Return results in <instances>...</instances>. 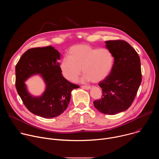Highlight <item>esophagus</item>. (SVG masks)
<instances>
[{"label":"esophagus","instance_id":"34e87169","mask_svg":"<svg viewBox=\"0 0 159 159\" xmlns=\"http://www.w3.org/2000/svg\"><path fill=\"white\" fill-rule=\"evenodd\" d=\"M82 88L84 89H85V90H89L90 89V87L87 86V85H83V86H82Z\"/></svg>","mask_w":159,"mask_h":159}]
</instances>
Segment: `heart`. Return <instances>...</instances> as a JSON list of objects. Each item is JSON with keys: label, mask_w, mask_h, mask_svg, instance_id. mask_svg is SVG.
I'll return each instance as SVG.
<instances>
[{"label": "heart", "mask_w": 159, "mask_h": 159, "mask_svg": "<svg viewBox=\"0 0 159 159\" xmlns=\"http://www.w3.org/2000/svg\"><path fill=\"white\" fill-rule=\"evenodd\" d=\"M68 55L62 58L60 69L63 77L72 82L77 80L82 70L84 82H101L110 75L115 64L111 50L87 44L75 45L69 49Z\"/></svg>", "instance_id": "heart-1"}]
</instances>
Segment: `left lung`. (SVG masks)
<instances>
[{
    "mask_svg": "<svg viewBox=\"0 0 159 159\" xmlns=\"http://www.w3.org/2000/svg\"><path fill=\"white\" fill-rule=\"evenodd\" d=\"M105 43L114 55L115 64L110 75L99 83L102 95L94 105L101 112L113 115L128 109L133 102L142 82L141 65L137 52L126 41Z\"/></svg>",
    "mask_w": 159,
    "mask_h": 159,
    "instance_id": "left-lung-1",
    "label": "left lung"
}]
</instances>
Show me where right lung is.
<instances>
[{
	"label": "right lung",
	"instance_id": "add662e5",
	"mask_svg": "<svg viewBox=\"0 0 159 159\" xmlns=\"http://www.w3.org/2000/svg\"><path fill=\"white\" fill-rule=\"evenodd\" d=\"M60 53L52 46L34 48L22 55L16 66V87L27 109L37 116L52 118L60 115L69 104L71 92L79 87L65 79L60 69ZM39 74L46 89L40 97H33L24 82Z\"/></svg>",
	"mask_w": 159,
	"mask_h": 159
}]
</instances>
